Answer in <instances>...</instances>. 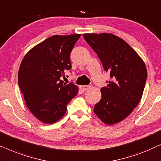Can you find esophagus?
Segmentation results:
<instances>
[{"mask_svg":"<svg viewBox=\"0 0 161 161\" xmlns=\"http://www.w3.org/2000/svg\"><path fill=\"white\" fill-rule=\"evenodd\" d=\"M80 89L82 90L83 92H85V91H86L87 89H89V88H90V86L83 85V86H80Z\"/></svg>","mask_w":161,"mask_h":161,"instance_id":"esophagus-1","label":"esophagus"}]
</instances>
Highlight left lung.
<instances>
[{"mask_svg":"<svg viewBox=\"0 0 161 161\" xmlns=\"http://www.w3.org/2000/svg\"><path fill=\"white\" fill-rule=\"evenodd\" d=\"M111 80L101 88V100L94 112L101 121L113 125L125 119L142 99L147 68L135 50L122 39L111 34H84Z\"/></svg>","mask_w":161,"mask_h":161,"instance_id":"left-lung-1","label":"left lung"}]
</instances>
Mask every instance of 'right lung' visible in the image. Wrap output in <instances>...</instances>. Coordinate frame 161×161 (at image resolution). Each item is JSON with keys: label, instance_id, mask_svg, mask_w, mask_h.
Masks as SVG:
<instances>
[{"label": "right lung", "instance_id": "right-lung-1", "mask_svg": "<svg viewBox=\"0 0 161 161\" xmlns=\"http://www.w3.org/2000/svg\"><path fill=\"white\" fill-rule=\"evenodd\" d=\"M80 37L50 36L33 47L22 61L18 72L20 91L31 112L46 124L60 119L78 92L76 85L67 84L61 78L71 69L70 53Z\"/></svg>", "mask_w": 161, "mask_h": 161}]
</instances>
